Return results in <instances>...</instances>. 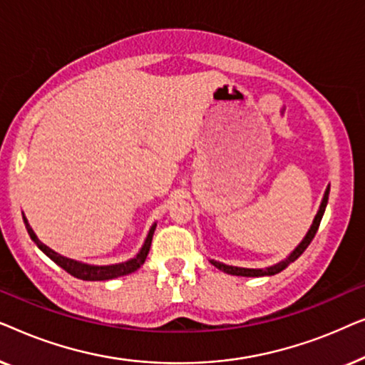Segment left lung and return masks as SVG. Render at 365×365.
<instances>
[{
  "mask_svg": "<svg viewBox=\"0 0 365 365\" xmlns=\"http://www.w3.org/2000/svg\"><path fill=\"white\" fill-rule=\"evenodd\" d=\"M329 189L331 187H327V191H326V194H324V199H322V204H321V207H319V212H317V216H316V219H314V222H312V226H311V229H309V232H307V236L304 237V241L299 244V246L296 247V251H294L291 256H289L286 261H282V262H279V264H276V266H272V267H267V269H244V267H234V266H226V264H222V262H217V261H211V264L212 266H216L219 271H224L226 274H232V276H242V277H261V276H274V274H277V272H281L282 269H286L289 264L291 262H294L296 261V259L301 256V254L306 251L307 249V246L309 244L312 242V239H314V236H316V232H317V229H319V224H321V219H322V216H324V211H326V206H327V199H329Z\"/></svg>",
  "mask_w": 365,
  "mask_h": 365,
  "instance_id": "8db88e82",
  "label": "left lung"
}]
</instances>
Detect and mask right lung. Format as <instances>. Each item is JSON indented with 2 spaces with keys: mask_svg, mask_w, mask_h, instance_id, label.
I'll use <instances>...</instances> for the list:
<instances>
[{
  "mask_svg": "<svg viewBox=\"0 0 365 365\" xmlns=\"http://www.w3.org/2000/svg\"><path fill=\"white\" fill-rule=\"evenodd\" d=\"M23 219H24V224H26L29 237H31L33 241L36 242V246L41 249V251L46 254V256L51 259V261L56 262L59 267H63L64 271H66L68 274H71V276H74V277L83 279V281H109V279L128 276V274L138 271V269L144 264V261H146V257L149 254V247H151L154 229H156V226L151 227V231H149V234H148L146 242H144L143 249L139 251L136 257L131 259V261L123 262V264H114V266H89V264H83V262L73 261V259L59 256V254L54 252L53 249L44 246V244L36 237V234L33 232V229L29 227L26 217H23Z\"/></svg>",
  "mask_w": 365,
  "mask_h": 365,
  "instance_id": "add662e5",
  "label": "right lung"
}]
</instances>
